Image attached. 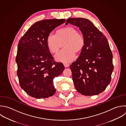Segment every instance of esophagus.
<instances>
[{
    "instance_id": "esophagus-1",
    "label": "esophagus",
    "mask_w": 126,
    "mask_h": 126,
    "mask_svg": "<svg viewBox=\"0 0 126 126\" xmlns=\"http://www.w3.org/2000/svg\"><path fill=\"white\" fill-rule=\"evenodd\" d=\"M63 64H64V66H65V67H68V66H69V64L68 63H64Z\"/></svg>"
}]
</instances>
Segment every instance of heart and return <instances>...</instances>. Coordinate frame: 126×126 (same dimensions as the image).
<instances>
[{
  "label": "heart",
  "instance_id": "1",
  "mask_svg": "<svg viewBox=\"0 0 126 126\" xmlns=\"http://www.w3.org/2000/svg\"><path fill=\"white\" fill-rule=\"evenodd\" d=\"M49 49L56 53L62 47H64L56 55L57 61L69 62L73 60L76 53L82 51L85 44V37L73 27H66L58 30L56 34H50L47 38Z\"/></svg>",
  "mask_w": 126,
  "mask_h": 126
}]
</instances>
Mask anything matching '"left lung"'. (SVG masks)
Here are the masks:
<instances>
[{
  "label": "left lung",
  "mask_w": 126,
  "mask_h": 126,
  "mask_svg": "<svg viewBox=\"0 0 126 126\" xmlns=\"http://www.w3.org/2000/svg\"><path fill=\"white\" fill-rule=\"evenodd\" d=\"M68 24L78 27L85 39L79 56L70 65L75 88L83 95L98 94L109 84L114 69L107 39L87 19L69 18L66 22Z\"/></svg>",
  "instance_id": "left-lung-1"
}]
</instances>
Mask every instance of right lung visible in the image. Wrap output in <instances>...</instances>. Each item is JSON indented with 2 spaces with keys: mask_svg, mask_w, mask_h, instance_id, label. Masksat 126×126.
<instances>
[{
  "mask_svg": "<svg viewBox=\"0 0 126 126\" xmlns=\"http://www.w3.org/2000/svg\"><path fill=\"white\" fill-rule=\"evenodd\" d=\"M64 19L44 20L32 25L18 43L16 62L21 87L36 98H47L56 92L53 79L64 69L50 52L47 38Z\"/></svg>",
  "mask_w": 126,
  "mask_h": 126,
  "instance_id": "1",
  "label": "right lung"
}]
</instances>
